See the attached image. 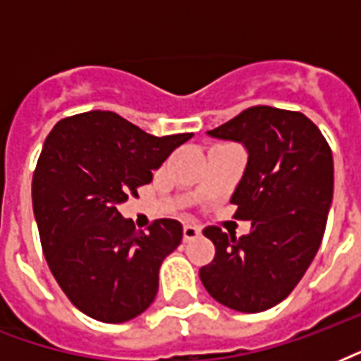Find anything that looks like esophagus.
<instances>
[{
    "instance_id": "obj_1",
    "label": "esophagus",
    "mask_w": 361,
    "mask_h": 361,
    "mask_svg": "<svg viewBox=\"0 0 361 361\" xmlns=\"http://www.w3.org/2000/svg\"><path fill=\"white\" fill-rule=\"evenodd\" d=\"M198 236H200V226L192 225V223L183 225V241H191Z\"/></svg>"
}]
</instances>
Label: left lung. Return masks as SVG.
Returning <instances> with one entry per match:
<instances>
[{
    "instance_id": "8db88e82",
    "label": "left lung",
    "mask_w": 361,
    "mask_h": 361,
    "mask_svg": "<svg viewBox=\"0 0 361 361\" xmlns=\"http://www.w3.org/2000/svg\"><path fill=\"white\" fill-rule=\"evenodd\" d=\"M208 135L245 146L231 202L251 232L236 238L206 226L215 257L200 281L226 307L260 313L294 290L319 251L334 198L331 149L307 116L274 106H251Z\"/></svg>"
}]
</instances>
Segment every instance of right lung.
Segmentation results:
<instances>
[{
  "mask_svg": "<svg viewBox=\"0 0 361 361\" xmlns=\"http://www.w3.org/2000/svg\"><path fill=\"white\" fill-rule=\"evenodd\" d=\"M191 136L147 135L109 110L65 118L47 136L31 181L33 214L48 268L87 317L120 324L155 300L159 268L183 226L157 219L136 231L118 206Z\"/></svg>",
  "mask_w": 361,
  "mask_h": 361,
  "instance_id": "right-lung-1",
  "label": "right lung"
}]
</instances>
